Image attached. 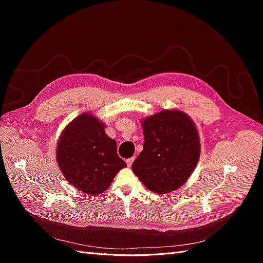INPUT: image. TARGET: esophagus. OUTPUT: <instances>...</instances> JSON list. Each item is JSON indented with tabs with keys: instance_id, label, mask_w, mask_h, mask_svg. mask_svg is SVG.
Here are the masks:
<instances>
[{
	"instance_id": "obj_1",
	"label": "esophagus",
	"mask_w": 263,
	"mask_h": 263,
	"mask_svg": "<svg viewBox=\"0 0 263 263\" xmlns=\"http://www.w3.org/2000/svg\"><path fill=\"white\" fill-rule=\"evenodd\" d=\"M134 160H135L134 157H132V158H128V159H127V160H126V163H127V165H128V166H132V164H133Z\"/></svg>"
}]
</instances>
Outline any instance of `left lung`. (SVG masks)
Masks as SVG:
<instances>
[{"label":"left lung","mask_w":263,"mask_h":263,"mask_svg":"<svg viewBox=\"0 0 263 263\" xmlns=\"http://www.w3.org/2000/svg\"><path fill=\"white\" fill-rule=\"evenodd\" d=\"M144 149L132 169L158 194L178 190L193 173L201 154L194 122L180 109H163L141 121Z\"/></svg>","instance_id":"8db88e82"}]
</instances>
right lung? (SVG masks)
<instances>
[{
    "label": "right lung",
    "instance_id": "right-lung-1",
    "mask_svg": "<svg viewBox=\"0 0 263 263\" xmlns=\"http://www.w3.org/2000/svg\"><path fill=\"white\" fill-rule=\"evenodd\" d=\"M55 158L70 184L92 196L106 191L118 171L127 165L117 155L116 141L106 135L104 123L87 112L62 130Z\"/></svg>",
    "mask_w": 263,
    "mask_h": 263
}]
</instances>
